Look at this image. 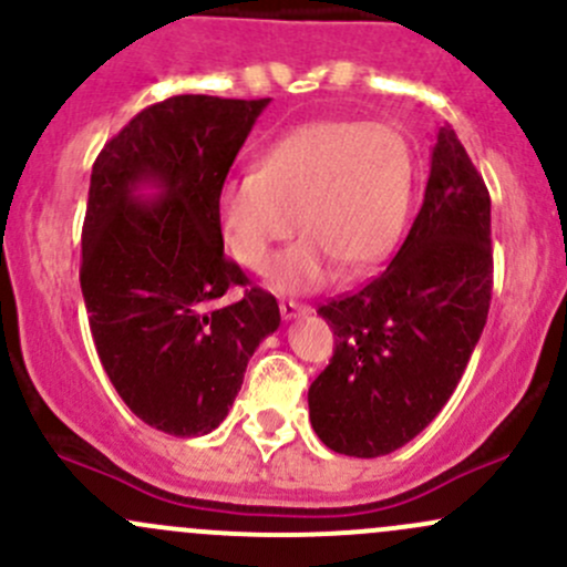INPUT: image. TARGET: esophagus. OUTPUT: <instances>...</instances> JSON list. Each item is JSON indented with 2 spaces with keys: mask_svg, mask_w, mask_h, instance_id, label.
Masks as SVG:
<instances>
[{
  "mask_svg": "<svg viewBox=\"0 0 567 567\" xmlns=\"http://www.w3.org/2000/svg\"><path fill=\"white\" fill-rule=\"evenodd\" d=\"M279 312H282L285 320H293L299 316H307V312H310V307L299 305V301H279Z\"/></svg>",
  "mask_w": 567,
  "mask_h": 567,
  "instance_id": "obj_1",
  "label": "esophagus"
}]
</instances>
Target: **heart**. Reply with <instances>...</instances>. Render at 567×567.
I'll return each instance as SVG.
<instances>
[{
  "label": "heart",
  "mask_w": 567,
  "mask_h": 567,
  "mask_svg": "<svg viewBox=\"0 0 567 567\" xmlns=\"http://www.w3.org/2000/svg\"><path fill=\"white\" fill-rule=\"evenodd\" d=\"M414 188V156L384 123L320 120L288 131L257 156L255 173L219 188L216 216L227 251L268 274L277 247L305 241L279 260V290L307 293L340 274L359 279L390 257Z\"/></svg>",
  "instance_id": "heart-1"
}]
</instances>
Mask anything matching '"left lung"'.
<instances>
[{"instance_id":"1","label":"left lung","mask_w":567,"mask_h":567,"mask_svg":"<svg viewBox=\"0 0 567 567\" xmlns=\"http://www.w3.org/2000/svg\"><path fill=\"white\" fill-rule=\"evenodd\" d=\"M491 288L488 188L444 125L422 208L386 271L318 307L334 331V357L307 394L320 442L379 458L425 431L483 334Z\"/></svg>"}]
</instances>
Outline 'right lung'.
<instances>
[{"instance_id":"right-lung-1","label":"right lung","mask_w":567,"mask_h":567,"mask_svg":"<svg viewBox=\"0 0 567 567\" xmlns=\"http://www.w3.org/2000/svg\"><path fill=\"white\" fill-rule=\"evenodd\" d=\"M268 101L173 95L109 140L90 175L79 279L95 351L125 405L169 436L219 427L279 326L277 299L225 257L216 216Z\"/></svg>"}]
</instances>
